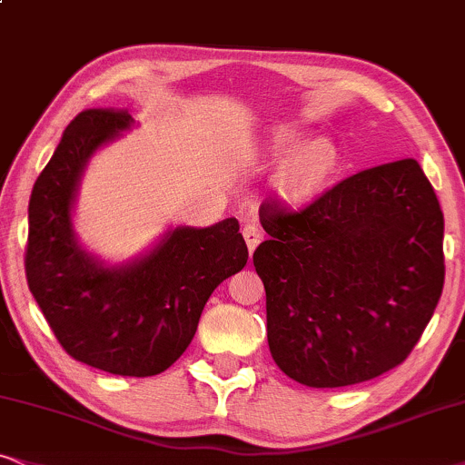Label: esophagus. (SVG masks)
Returning a JSON list of instances; mask_svg holds the SVG:
<instances>
[{
    "label": "esophagus",
    "instance_id": "esophagus-1",
    "mask_svg": "<svg viewBox=\"0 0 465 465\" xmlns=\"http://www.w3.org/2000/svg\"><path fill=\"white\" fill-rule=\"evenodd\" d=\"M242 236H244V242L249 246V251L252 252L255 251V246L262 242V229L255 225V223H246L244 229H242Z\"/></svg>",
    "mask_w": 465,
    "mask_h": 465
}]
</instances>
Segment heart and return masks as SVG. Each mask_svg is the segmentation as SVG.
<instances>
[{"label": "heart", "mask_w": 465, "mask_h": 465, "mask_svg": "<svg viewBox=\"0 0 465 465\" xmlns=\"http://www.w3.org/2000/svg\"><path fill=\"white\" fill-rule=\"evenodd\" d=\"M266 150L274 161H281L274 189L292 205L311 202L337 167V148L331 139L307 141V134L292 126L272 128Z\"/></svg>", "instance_id": "b5f03b06"}]
</instances>
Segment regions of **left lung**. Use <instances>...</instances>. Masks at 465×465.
Instances as JSON below:
<instances>
[{
    "label": "left lung",
    "instance_id": "left-lung-1",
    "mask_svg": "<svg viewBox=\"0 0 465 465\" xmlns=\"http://www.w3.org/2000/svg\"><path fill=\"white\" fill-rule=\"evenodd\" d=\"M260 221L252 263L281 371L339 389L408 358L444 285V216L414 158L350 175L298 213L263 203Z\"/></svg>",
    "mask_w": 465,
    "mask_h": 465
}]
</instances>
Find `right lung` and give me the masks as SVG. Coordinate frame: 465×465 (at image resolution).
I'll use <instances>...</instances> for the list:
<instances>
[{
	"label": "right lung",
	"instance_id": "1",
	"mask_svg": "<svg viewBox=\"0 0 465 465\" xmlns=\"http://www.w3.org/2000/svg\"><path fill=\"white\" fill-rule=\"evenodd\" d=\"M134 120L128 111L85 109L62 134L29 197V292L74 361L148 378L163 373L195 337L210 293L246 266L236 219L175 227L148 255L104 266L79 244L73 205L87 161Z\"/></svg>",
	"mask_w": 465,
	"mask_h": 465
}]
</instances>
